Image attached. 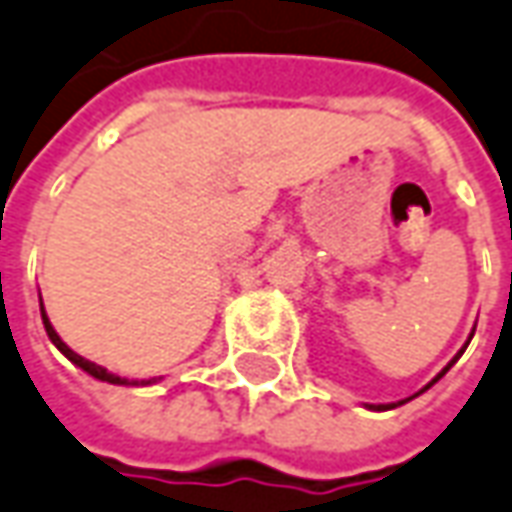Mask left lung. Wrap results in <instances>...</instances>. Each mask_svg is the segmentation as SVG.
Here are the masks:
<instances>
[{"instance_id": "obj_1", "label": "left lung", "mask_w": 512, "mask_h": 512, "mask_svg": "<svg viewBox=\"0 0 512 512\" xmlns=\"http://www.w3.org/2000/svg\"><path fill=\"white\" fill-rule=\"evenodd\" d=\"M471 338H473V335H471ZM468 344H471V341H468ZM456 358H459V355H456ZM456 358H454V360H456ZM454 360H451V363H448V366H445V369H442L440 375L434 377V380H431V383H437V380H440V377L445 375V372H448V369H451V366H454ZM431 383H428V386H431ZM428 386H425V389H428ZM425 389H423V392H425ZM414 397H417V394H414ZM408 400H411V397H408ZM408 400H400V406H403V403H408ZM377 408H394V406H377Z\"/></svg>"}]
</instances>
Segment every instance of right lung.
I'll use <instances>...</instances> for the list:
<instances>
[{
    "label": "right lung",
    "instance_id": "add662e5",
    "mask_svg": "<svg viewBox=\"0 0 512 512\" xmlns=\"http://www.w3.org/2000/svg\"><path fill=\"white\" fill-rule=\"evenodd\" d=\"M41 321H44V329H47V335H50V341L56 344L58 352H61V355H67V358H70L72 363H75V366H81V369H84L87 375L98 377V380H106V383H115V386H126V383H129L126 377L112 375V372H106L104 366H98V363H92V360L81 358L78 352H72L70 346H67V344H64V341H61V338H58V332H56V329H53V324H50V318H47V312H44V307H41ZM146 383H154V380H143V386H146Z\"/></svg>",
    "mask_w": 512,
    "mask_h": 512
}]
</instances>
